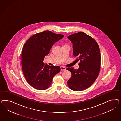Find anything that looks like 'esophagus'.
<instances>
[{
    "instance_id": "34e87169",
    "label": "esophagus",
    "mask_w": 121,
    "mask_h": 121,
    "mask_svg": "<svg viewBox=\"0 0 121 121\" xmlns=\"http://www.w3.org/2000/svg\"><path fill=\"white\" fill-rule=\"evenodd\" d=\"M61 70H66V68L64 66H62L61 67Z\"/></svg>"
}]
</instances>
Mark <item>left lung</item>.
Wrapping results in <instances>:
<instances>
[{"label": "left lung", "instance_id": "obj_1", "mask_svg": "<svg viewBox=\"0 0 121 121\" xmlns=\"http://www.w3.org/2000/svg\"><path fill=\"white\" fill-rule=\"evenodd\" d=\"M73 43V55L80 61L79 68L68 67L71 73L67 81L69 87L74 91H81L89 87L98 76L100 70L101 54L97 42L83 32L67 37Z\"/></svg>", "mask_w": 121, "mask_h": 121}]
</instances>
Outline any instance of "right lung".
Masks as SVG:
<instances>
[{
  "instance_id": "right-lung-1",
  "label": "right lung",
  "mask_w": 121,
  "mask_h": 121,
  "mask_svg": "<svg viewBox=\"0 0 121 121\" xmlns=\"http://www.w3.org/2000/svg\"><path fill=\"white\" fill-rule=\"evenodd\" d=\"M63 37V35L46 30L33 35L24 45L21 55L22 70L26 80L33 88L47 89L53 77L60 72L59 66H49L43 61L55 43Z\"/></svg>"
}]
</instances>
